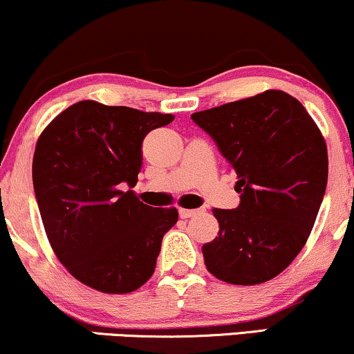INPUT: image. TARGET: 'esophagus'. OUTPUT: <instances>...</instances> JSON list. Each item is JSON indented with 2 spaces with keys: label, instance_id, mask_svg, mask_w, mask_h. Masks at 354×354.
Returning a JSON list of instances; mask_svg holds the SVG:
<instances>
[{
  "label": "esophagus",
  "instance_id": "1",
  "mask_svg": "<svg viewBox=\"0 0 354 354\" xmlns=\"http://www.w3.org/2000/svg\"><path fill=\"white\" fill-rule=\"evenodd\" d=\"M198 213V209H186V208H180V216L181 218H191Z\"/></svg>",
  "mask_w": 354,
  "mask_h": 354
}]
</instances>
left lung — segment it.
I'll return each instance as SVG.
<instances>
[{"instance_id": "obj_1", "label": "left lung", "mask_w": 354, "mask_h": 354, "mask_svg": "<svg viewBox=\"0 0 354 354\" xmlns=\"http://www.w3.org/2000/svg\"><path fill=\"white\" fill-rule=\"evenodd\" d=\"M236 171V209L214 208L218 236L203 245L205 265L221 281H270L298 256L328 183V149L318 124L279 89L191 115Z\"/></svg>"}]
</instances>
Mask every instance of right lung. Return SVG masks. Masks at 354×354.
<instances>
[{
    "label": "right lung",
    "instance_id": "obj_1",
    "mask_svg": "<svg viewBox=\"0 0 354 354\" xmlns=\"http://www.w3.org/2000/svg\"><path fill=\"white\" fill-rule=\"evenodd\" d=\"M173 115L84 100L38 138L33 186L48 241L61 265L93 290L131 293L154 273L178 209L145 205L133 189L141 143Z\"/></svg>",
    "mask_w": 354,
    "mask_h": 354
}]
</instances>
